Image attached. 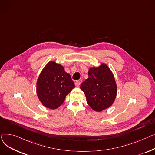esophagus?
Returning <instances> with one entry per match:
<instances>
[{
  "mask_svg": "<svg viewBox=\"0 0 155 155\" xmlns=\"http://www.w3.org/2000/svg\"><path fill=\"white\" fill-rule=\"evenodd\" d=\"M80 84H81V81H76V83H75V85H76V86H77V87H79V86H80Z\"/></svg>",
  "mask_w": 155,
  "mask_h": 155,
  "instance_id": "esophagus-1",
  "label": "esophagus"
}]
</instances>
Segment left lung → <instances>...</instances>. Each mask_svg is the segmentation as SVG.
Returning <instances> with one entry per match:
<instances>
[{"instance_id":"obj_1","label":"left lung","mask_w":155,"mask_h":155,"mask_svg":"<svg viewBox=\"0 0 155 155\" xmlns=\"http://www.w3.org/2000/svg\"><path fill=\"white\" fill-rule=\"evenodd\" d=\"M88 78L80 86L86 95L89 106L97 112L110 107L117 94V86L110 69L104 63L98 67L91 68Z\"/></svg>"}]
</instances>
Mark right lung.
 I'll list each match as a JSON object with an SVG mask.
<instances>
[{
	"instance_id": "obj_1",
	"label": "right lung",
	"mask_w": 155,
	"mask_h": 155,
	"mask_svg": "<svg viewBox=\"0 0 155 155\" xmlns=\"http://www.w3.org/2000/svg\"><path fill=\"white\" fill-rule=\"evenodd\" d=\"M74 87V82L64 68L50 61L41 72L36 90L43 106L55 110L64 103L66 96Z\"/></svg>"
}]
</instances>
